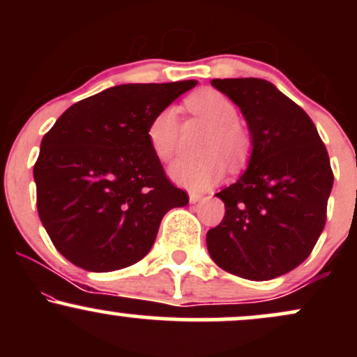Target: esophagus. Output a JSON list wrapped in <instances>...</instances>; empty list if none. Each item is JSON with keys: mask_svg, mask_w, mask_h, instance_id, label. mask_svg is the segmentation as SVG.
Masks as SVG:
<instances>
[{"mask_svg": "<svg viewBox=\"0 0 357 357\" xmlns=\"http://www.w3.org/2000/svg\"><path fill=\"white\" fill-rule=\"evenodd\" d=\"M202 199H203V196L199 195V192H195V191L190 192V203H198V202H202Z\"/></svg>", "mask_w": 357, "mask_h": 357, "instance_id": "obj_1", "label": "esophagus"}]
</instances>
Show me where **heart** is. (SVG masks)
I'll list each match as a JSON object with an SVG mask.
<instances>
[{"label":"heart","mask_w":357,"mask_h":357,"mask_svg":"<svg viewBox=\"0 0 357 357\" xmlns=\"http://www.w3.org/2000/svg\"><path fill=\"white\" fill-rule=\"evenodd\" d=\"M184 105L195 117L211 126L204 137L203 158H184L171 166L169 174L176 183L192 191H203L215 186L225 174V161L231 167L240 166L248 154L250 141L238 124V109L235 102L220 90L202 89L186 97ZM178 110L165 107L151 119L146 136L155 158L162 162L171 161L179 144Z\"/></svg>","instance_id":"obj_1"}]
</instances>
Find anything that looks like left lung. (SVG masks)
Instances as JSON below:
<instances>
[{
    "label": "left lung",
    "instance_id": "8db88e82",
    "mask_svg": "<svg viewBox=\"0 0 357 357\" xmlns=\"http://www.w3.org/2000/svg\"><path fill=\"white\" fill-rule=\"evenodd\" d=\"M238 105L252 155L236 183L221 190L225 216L206 233L218 267L248 280L290 272L317 243L334 174L312 119L267 80L213 79Z\"/></svg>",
    "mask_w": 357,
    "mask_h": 357
}]
</instances>
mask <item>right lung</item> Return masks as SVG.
<instances>
[{"instance_id":"add662e5","label":"right lung","mask_w":357,"mask_h":357,"mask_svg":"<svg viewBox=\"0 0 357 357\" xmlns=\"http://www.w3.org/2000/svg\"><path fill=\"white\" fill-rule=\"evenodd\" d=\"M196 80L126 84L68 107L45 134L33 166L36 208L52 243L90 272L144 258L162 216L186 206L147 142L151 119Z\"/></svg>"}]
</instances>
